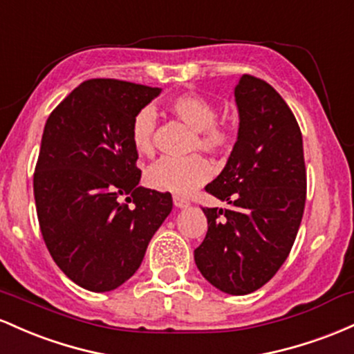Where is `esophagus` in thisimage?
<instances>
[{
    "mask_svg": "<svg viewBox=\"0 0 354 354\" xmlns=\"http://www.w3.org/2000/svg\"><path fill=\"white\" fill-rule=\"evenodd\" d=\"M174 205H176L177 209H185V207H189L190 202H189V201H185V198L174 197Z\"/></svg>",
    "mask_w": 354,
    "mask_h": 354,
    "instance_id": "esophagus-1",
    "label": "esophagus"
}]
</instances>
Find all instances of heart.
Wrapping results in <instances>:
<instances>
[{
	"instance_id": "heart-1",
	"label": "heart",
	"mask_w": 354,
	"mask_h": 354,
	"mask_svg": "<svg viewBox=\"0 0 354 354\" xmlns=\"http://www.w3.org/2000/svg\"><path fill=\"white\" fill-rule=\"evenodd\" d=\"M170 112L196 130L192 149L204 152L225 153L232 149V133L224 127L217 125V110L205 98L198 95H182L170 103ZM156 112L152 109H142L133 117L130 127V138L133 149L140 156L153 153V130H156ZM212 167L202 156L187 158L164 157L149 167L145 182L150 189L158 192H170L177 197L190 196L210 178Z\"/></svg>"
}]
</instances>
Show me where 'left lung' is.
Returning <instances> with one entry per match:
<instances>
[{"instance_id": "left-lung-1", "label": "left lung", "mask_w": 354, "mask_h": 354, "mask_svg": "<svg viewBox=\"0 0 354 354\" xmlns=\"http://www.w3.org/2000/svg\"><path fill=\"white\" fill-rule=\"evenodd\" d=\"M239 130L224 170L205 190L227 207L202 209L207 234L194 251L202 276L232 296L263 288L288 259L306 202L303 135L269 83L234 86Z\"/></svg>"}]
</instances>
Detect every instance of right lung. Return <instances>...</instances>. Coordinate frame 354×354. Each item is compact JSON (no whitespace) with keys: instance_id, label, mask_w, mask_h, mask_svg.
<instances>
[{"instance_id":"right-lung-1","label":"right lung","mask_w":354,"mask_h":354,"mask_svg":"<svg viewBox=\"0 0 354 354\" xmlns=\"http://www.w3.org/2000/svg\"><path fill=\"white\" fill-rule=\"evenodd\" d=\"M160 91L93 78L46 120L33 177L39 229L58 268L83 289L106 292L129 281L172 210L169 192L138 185L130 138L133 117Z\"/></svg>"}]
</instances>
